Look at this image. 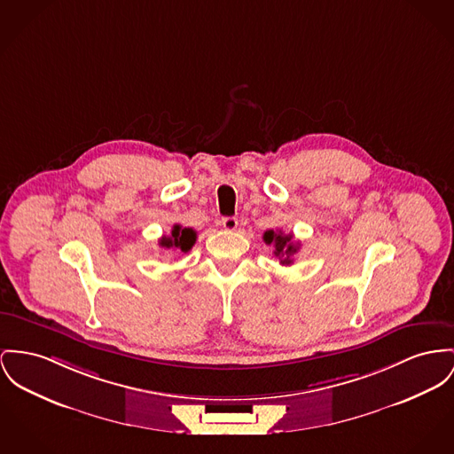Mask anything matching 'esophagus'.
Segmentation results:
<instances>
[{"label":"esophagus","mask_w":454,"mask_h":454,"mask_svg":"<svg viewBox=\"0 0 454 454\" xmlns=\"http://www.w3.org/2000/svg\"><path fill=\"white\" fill-rule=\"evenodd\" d=\"M238 225H239V222H238L236 216H223V218H222V227H223L225 231H229V232L236 231Z\"/></svg>","instance_id":"1"}]
</instances>
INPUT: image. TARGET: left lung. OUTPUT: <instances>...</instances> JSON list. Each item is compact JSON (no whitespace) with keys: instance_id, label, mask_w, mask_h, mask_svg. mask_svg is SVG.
<instances>
[{"instance_id":"1","label":"left lung","mask_w":454,"mask_h":454,"mask_svg":"<svg viewBox=\"0 0 454 454\" xmlns=\"http://www.w3.org/2000/svg\"><path fill=\"white\" fill-rule=\"evenodd\" d=\"M263 241L267 244H273V247H275L273 254L280 260V265H286V267L293 265L294 254L298 253V249L301 246L300 242L293 241V234H284L282 231H277V232L267 231L263 234Z\"/></svg>"}]
</instances>
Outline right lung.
Masks as SVG:
<instances>
[{"label":"right lung","instance_id":"right-lung-1","mask_svg":"<svg viewBox=\"0 0 454 454\" xmlns=\"http://www.w3.org/2000/svg\"><path fill=\"white\" fill-rule=\"evenodd\" d=\"M194 242H196V231H192L189 227H182L177 223V225H174L172 234L163 236L158 244L167 249H179L182 253H187V251H191Z\"/></svg>","mask_w":454,"mask_h":454}]
</instances>
